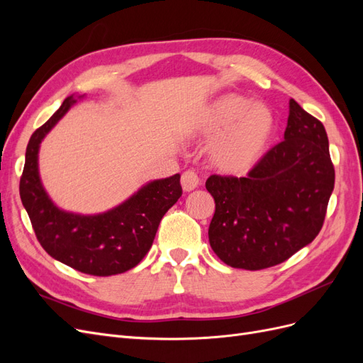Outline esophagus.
<instances>
[{"label":"esophagus","instance_id":"obj_1","mask_svg":"<svg viewBox=\"0 0 363 363\" xmlns=\"http://www.w3.org/2000/svg\"><path fill=\"white\" fill-rule=\"evenodd\" d=\"M199 184H200V179H199V175H196V172L188 169V171H184V172L182 174V186H183V191L191 192V191H194L195 188H199Z\"/></svg>","mask_w":363,"mask_h":363}]
</instances>
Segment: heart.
<instances>
[{"instance_id": "obj_1", "label": "heart", "mask_w": 363, "mask_h": 363, "mask_svg": "<svg viewBox=\"0 0 363 363\" xmlns=\"http://www.w3.org/2000/svg\"><path fill=\"white\" fill-rule=\"evenodd\" d=\"M201 133L213 136L208 156L225 174L248 172L265 155L274 133V116L263 106H247L244 98L225 96L207 108Z\"/></svg>"}]
</instances>
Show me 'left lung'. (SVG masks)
<instances>
[{"label": "left lung", "mask_w": 363, "mask_h": 363, "mask_svg": "<svg viewBox=\"0 0 363 363\" xmlns=\"http://www.w3.org/2000/svg\"><path fill=\"white\" fill-rule=\"evenodd\" d=\"M333 188L325 128L291 98L284 140L247 177L207 179L206 189L215 200L208 242L232 268L279 265L320 233Z\"/></svg>", "instance_id": "left-lung-1"}]
</instances>
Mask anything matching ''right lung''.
Returning <instances> with one entry per match:
<instances>
[{"instance_id":"right-lung-1","label":"right lung","mask_w":363,"mask_h":363,"mask_svg":"<svg viewBox=\"0 0 363 363\" xmlns=\"http://www.w3.org/2000/svg\"><path fill=\"white\" fill-rule=\"evenodd\" d=\"M77 103L74 95L31 135L19 195L36 238L51 257L77 271L107 277L135 268L150 251L163 215L182 196L180 174L150 182L123 204L100 215L60 211L40 183L38 152L42 139Z\"/></svg>"}]
</instances>
